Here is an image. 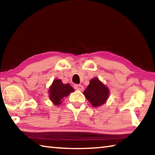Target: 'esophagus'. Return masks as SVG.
I'll use <instances>...</instances> for the list:
<instances>
[{"instance_id":"34e87169","label":"esophagus","mask_w":155,"mask_h":155,"mask_svg":"<svg viewBox=\"0 0 155 155\" xmlns=\"http://www.w3.org/2000/svg\"><path fill=\"white\" fill-rule=\"evenodd\" d=\"M74 87L75 90H80V91H82L83 90V87L81 85H78V84H76V85H74Z\"/></svg>"}]
</instances>
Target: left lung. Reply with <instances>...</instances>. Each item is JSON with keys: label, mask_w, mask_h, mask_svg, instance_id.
<instances>
[{"label": "left lung", "mask_w": 155, "mask_h": 155, "mask_svg": "<svg viewBox=\"0 0 155 155\" xmlns=\"http://www.w3.org/2000/svg\"><path fill=\"white\" fill-rule=\"evenodd\" d=\"M109 89L98 78H94L90 81V85L83 91V94L90 103L96 107L105 103L109 97Z\"/></svg>", "instance_id": "left-lung-1"}]
</instances>
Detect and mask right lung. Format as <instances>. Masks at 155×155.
Wrapping results in <instances>:
<instances>
[{
  "mask_svg": "<svg viewBox=\"0 0 155 155\" xmlns=\"http://www.w3.org/2000/svg\"><path fill=\"white\" fill-rule=\"evenodd\" d=\"M72 91H74V89L70 84H64L61 80L56 79L52 82L49 88L50 100L55 105H59L62 100Z\"/></svg>",
  "mask_w": 155,
  "mask_h": 155,
  "instance_id": "obj_1",
  "label": "right lung"
}]
</instances>
